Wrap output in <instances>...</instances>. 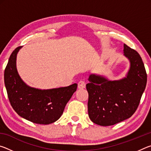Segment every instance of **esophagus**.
I'll use <instances>...</instances> for the list:
<instances>
[{
	"label": "esophagus",
	"mask_w": 151,
	"mask_h": 151,
	"mask_svg": "<svg viewBox=\"0 0 151 151\" xmlns=\"http://www.w3.org/2000/svg\"><path fill=\"white\" fill-rule=\"evenodd\" d=\"M86 87L85 82L84 81H80L78 83V88H85Z\"/></svg>",
	"instance_id": "esophagus-1"
}]
</instances>
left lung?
<instances>
[{"mask_svg":"<svg viewBox=\"0 0 151 151\" xmlns=\"http://www.w3.org/2000/svg\"><path fill=\"white\" fill-rule=\"evenodd\" d=\"M123 51L130 61L126 77L109 81L103 76L91 75L86 85L88 116L101 126L114 125L130 118L139 106L146 87L147 75L140 56L125 44Z\"/></svg>","mask_w":151,"mask_h":151,"instance_id":"1","label":"left lung"}]
</instances>
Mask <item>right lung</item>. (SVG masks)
<instances>
[{
    "mask_svg": "<svg viewBox=\"0 0 151 151\" xmlns=\"http://www.w3.org/2000/svg\"><path fill=\"white\" fill-rule=\"evenodd\" d=\"M15 48L4 70V84L10 103L22 118L40 124L52 123L60 118L66 103L76 91L77 84L66 87L41 90L26 85L17 72Z\"/></svg>",
    "mask_w": 151,
    "mask_h": 151,
    "instance_id": "right-lung-1",
    "label": "right lung"
}]
</instances>
